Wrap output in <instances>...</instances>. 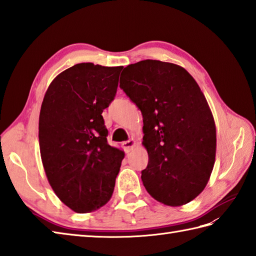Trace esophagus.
<instances>
[{
	"instance_id": "obj_1",
	"label": "esophagus",
	"mask_w": 256,
	"mask_h": 256,
	"mask_svg": "<svg viewBox=\"0 0 256 256\" xmlns=\"http://www.w3.org/2000/svg\"><path fill=\"white\" fill-rule=\"evenodd\" d=\"M122 146L124 151L129 152V151H132V150L134 149V146H136V140H134V139H129V140H127V141H124Z\"/></svg>"
}]
</instances>
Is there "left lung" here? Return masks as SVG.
Wrapping results in <instances>:
<instances>
[{"label": "left lung", "instance_id": "obj_1", "mask_svg": "<svg viewBox=\"0 0 256 256\" xmlns=\"http://www.w3.org/2000/svg\"><path fill=\"white\" fill-rule=\"evenodd\" d=\"M120 88L144 117L149 162L146 192L166 206L192 202L205 188L216 158V124L205 95L184 68L142 60L124 68Z\"/></svg>", "mask_w": 256, "mask_h": 256}]
</instances>
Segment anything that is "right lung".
<instances>
[{
	"label": "right lung",
	"mask_w": 256,
	"mask_h": 256,
	"mask_svg": "<svg viewBox=\"0 0 256 256\" xmlns=\"http://www.w3.org/2000/svg\"><path fill=\"white\" fill-rule=\"evenodd\" d=\"M122 66L78 64L50 83L39 115V146L50 186L78 214L110 200L124 156L107 142L102 112L117 92Z\"/></svg>",
	"instance_id": "1"
}]
</instances>
